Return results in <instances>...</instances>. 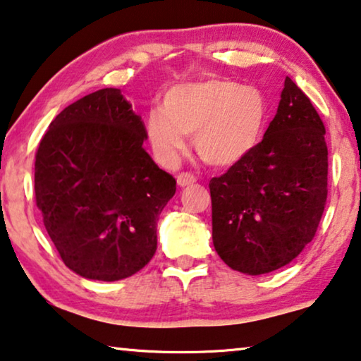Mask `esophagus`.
I'll return each mask as SVG.
<instances>
[{"label":"esophagus","mask_w":361,"mask_h":361,"mask_svg":"<svg viewBox=\"0 0 361 361\" xmlns=\"http://www.w3.org/2000/svg\"><path fill=\"white\" fill-rule=\"evenodd\" d=\"M195 181H196V176L192 175V173H188V171H186V173H185V171H183V173H180L178 176H176V183H178L180 188L190 186Z\"/></svg>","instance_id":"obj_1"}]
</instances>
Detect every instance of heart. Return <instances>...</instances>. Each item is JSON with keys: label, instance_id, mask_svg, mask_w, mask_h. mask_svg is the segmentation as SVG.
<instances>
[{"label": "heart", "instance_id": "heart-1", "mask_svg": "<svg viewBox=\"0 0 361 361\" xmlns=\"http://www.w3.org/2000/svg\"><path fill=\"white\" fill-rule=\"evenodd\" d=\"M267 121V100L252 85L222 78L176 84L164 94L162 109L146 115V136L155 159L176 164L188 134L204 162L230 166L257 146Z\"/></svg>", "mask_w": 361, "mask_h": 361}]
</instances>
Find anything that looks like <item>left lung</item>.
Returning <instances> with one entry per match:
<instances>
[{
    "instance_id": "8db88e82",
    "label": "left lung",
    "mask_w": 361,
    "mask_h": 361,
    "mask_svg": "<svg viewBox=\"0 0 361 361\" xmlns=\"http://www.w3.org/2000/svg\"><path fill=\"white\" fill-rule=\"evenodd\" d=\"M324 134L313 104L285 78L262 141L209 183L214 248L233 271H277L314 238L327 197Z\"/></svg>"
}]
</instances>
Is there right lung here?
Wrapping results in <instances>:
<instances>
[{
  "label": "right lung",
  "mask_w": 361,
  "mask_h": 361,
  "mask_svg": "<svg viewBox=\"0 0 361 361\" xmlns=\"http://www.w3.org/2000/svg\"><path fill=\"white\" fill-rule=\"evenodd\" d=\"M146 128L120 89H100L50 123L35 155V201L61 259L115 282L147 264L176 181L144 150Z\"/></svg>",
  "instance_id": "right-lung-1"
}]
</instances>
